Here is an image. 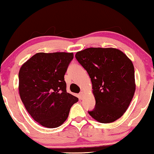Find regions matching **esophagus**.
<instances>
[{"instance_id": "34e87169", "label": "esophagus", "mask_w": 154, "mask_h": 154, "mask_svg": "<svg viewBox=\"0 0 154 154\" xmlns=\"http://www.w3.org/2000/svg\"><path fill=\"white\" fill-rule=\"evenodd\" d=\"M84 96V94L83 92H81V93H80L79 94V98L80 100L83 99Z\"/></svg>"}]
</instances>
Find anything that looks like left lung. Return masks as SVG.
<instances>
[{"instance_id": "1", "label": "left lung", "mask_w": 154, "mask_h": 154, "mask_svg": "<svg viewBox=\"0 0 154 154\" xmlns=\"http://www.w3.org/2000/svg\"><path fill=\"white\" fill-rule=\"evenodd\" d=\"M93 86L95 106L88 111L101 123H111L127 111L136 91L132 61L120 50L89 48L75 54Z\"/></svg>"}]
</instances>
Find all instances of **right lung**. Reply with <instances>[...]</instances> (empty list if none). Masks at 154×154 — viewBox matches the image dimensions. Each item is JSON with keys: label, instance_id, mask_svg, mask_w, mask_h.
<instances>
[{"label": "right lung", "instance_id": "1", "mask_svg": "<svg viewBox=\"0 0 154 154\" xmlns=\"http://www.w3.org/2000/svg\"><path fill=\"white\" fill-rule=\"evenodd\" d=\"M73 53L39 52L28 59L18 73V90L25 107L43 127L57 128L68 118L78 98L66 91L64 80Z\"/></svg>", "mask_w": 154, "mask_h": 154}]
</instances>
